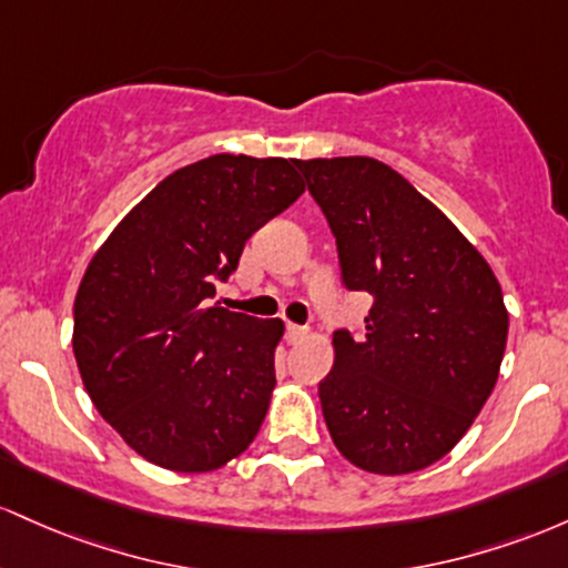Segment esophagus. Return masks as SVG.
Returning a JSON list of instances; mask_svg holds the SVG:
<instances>
[{
  "instance_id": "obj_1",
  "label": "esophagus",
  "mask_w": 568,
  "mask_h": 568,
  "mask_svg": "<svg viewBox=\"0 0 568 568\" xmlns=\"http://www.w3.org/2000/svg\"><path fill=\"white\" fill-rule=\"evenodd\" d=\"M305 335H308V327H301V324H292V322L286 324V341L290 343H297Z\"/></svg>"
}]
</instances>
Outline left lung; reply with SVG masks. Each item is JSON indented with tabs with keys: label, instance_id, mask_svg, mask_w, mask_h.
<instances>
[{
	"label": "left lung",
	"instance_id": "left-lung-1",
	"mask_svg": "<svg viewBox=\"0 0 568 568\" xmlns=\"http://www.w3.org/2000/svg\"><path fill=\"white\" fill-rule=\"evenodd\" d=\"M327 216L346 290L373 295L365 335L335 329L318 384L324 422L348 462L407 475L464 437L499 378L501 286L435 203L375 158L295 161Z\"/></svg>",
	"mask_w": 568,
	"mask_h": 568
}]
</instances>
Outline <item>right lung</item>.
Segmentation results:
<instances>
[{
  "instance_id": "1",
  "label": "right lung",
  "mask_w": 568,
  "mask_h": 568,
  "mask_svg": "<svg viewBox=\"0 0 568 568\" xmlns=\"http://www.w3.org/2000/svg\"><path fill=\"white\" fill-rule=\"evenodd\" d=\"M303 190L295 161L203 158L93 254L74 297V359L95 410L146 462L212 473L257 437L284 324L212 303L214 284Z\"/></svg>"
}]
</instances>
